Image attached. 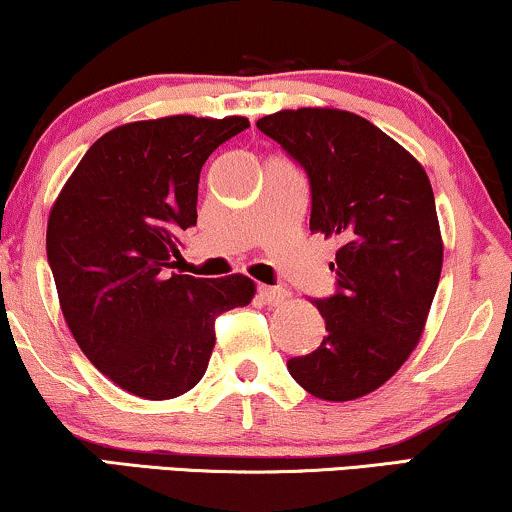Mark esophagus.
Returning <instances> with one entry per match:
<instances>
[{"label":"esophagus","mask_w":512,"mask_h":512,"mask_svg":"<svg viewBox=\"0 0 512 512\" xmlns=\"http://www.w3.org/2000/svg\"><path fill=\"white\" fill-rule=\"evenodd\" d=\"M258 296H261V301L263 304H280V301H285L287 299V292L285 289H280V287H270V285H261L258 287Z\"/></svg>","instance_id":"1"}]
</instances>
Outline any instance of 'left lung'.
I'll use <instances>...</instances> for the list:
<instances>
[{
  "instance_id": "obj_1",
  "label": "left lung",
  "mask_w": 512,
  "mask_h": 512,
  "mask_svg": "<svg viewBox=\"0 0 512 512\" xmlns=\"http://www.w3.org/2000/svg\"><path fill=\"white\" fill-rule=\"evenodd\" d=\"M256 128L306 170L311 232L339 242L337 292L313 301L325 337L289 375L323 401L361 399L408 361L430 315L444 261L430 178L351 111L287 109Z\"/></svg>"
}]
</instances>
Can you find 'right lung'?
<instances>
[{"mask_svg": "<svg viewBox=\"0 0 512 512\" xmlns=\"http://www.w3.org/2000/svg\"><path fill=\"white\" fill-rule=\"evenodd\" d=\"M244 116H168L106 132L56 197L47 258L68 330L113 384L149 401L197 384L216 318L254 299V280L173 273L197 225L199 173Z\"/></svg>", "mask_w": 512, "mask_h": 512, "instance_id": "add662e5", "label": "right lung"}]
</instances>
